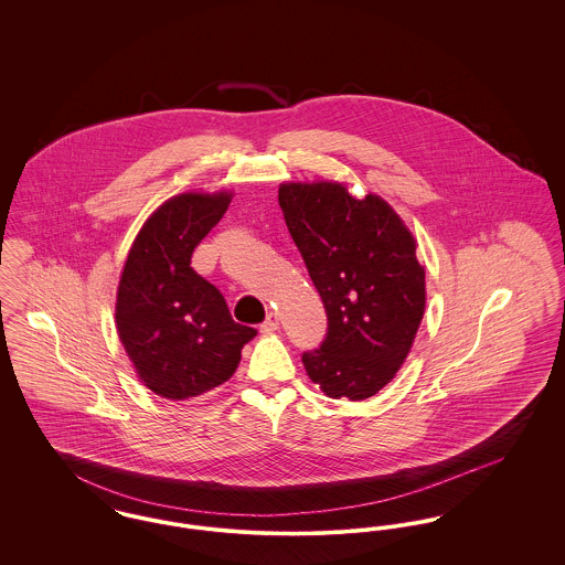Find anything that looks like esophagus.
<instances>
[{
    "mask_svg": "<svg viewBox=\"0 0 565 565\" xmlns=\"http://www.w3.org/2000/svg\"><path fill=\"white\" fill-rule=\"evenodd\" d=\"M277 328H279V316H277V313H269V318L260 326V332H263V334H270V332H275Z\"/></svg>",
    "mask_w": 565,
    "mask_h": 565,
    "instance_id": "obj_1",
    "label": "esophagus"
}]
</instances>
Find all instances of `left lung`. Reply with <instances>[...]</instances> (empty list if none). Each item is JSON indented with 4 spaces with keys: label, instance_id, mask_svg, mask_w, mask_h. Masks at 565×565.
Segmentation results:
<instances>
[{
    "label": "left lung",
    "instance_id": "8db88e82",
    "mask_svg": "<svg viewBox=\"0 0 565 565\" xmlns=\"http://www.w3.org/2000/svg\"><path fill=\"white\" fill-rule=\"evenodd\" d=\"M279 207L328 316L305 371L330 398L366 401L401 371L424 320L417 239L383 196L355 199L343 182H284Z\"/></svg>",
    "mask_w": 565,
    "mask_h": 565
}]
</instances>
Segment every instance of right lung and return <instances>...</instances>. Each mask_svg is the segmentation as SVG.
Masks as SVG:
<instances>
[{
    "instance_id": "1",
    "label": "right lung",
    "mask_w": 565,
    "mask_h": 565,
    "mask_svg": "<svg viewBox=\"0 0 565 565\" xmlns=\"http://www.w3.org/2000/svg\"><path fill=\"white\" fill-rule=\"evenodd\" d=\"M231 199V190L167 199L141 224L120 273L118 339L137 379L167 401H189L228 381L256 337L233 322L224 296L190 267Z\"/></svg>"
}]
</instances>
